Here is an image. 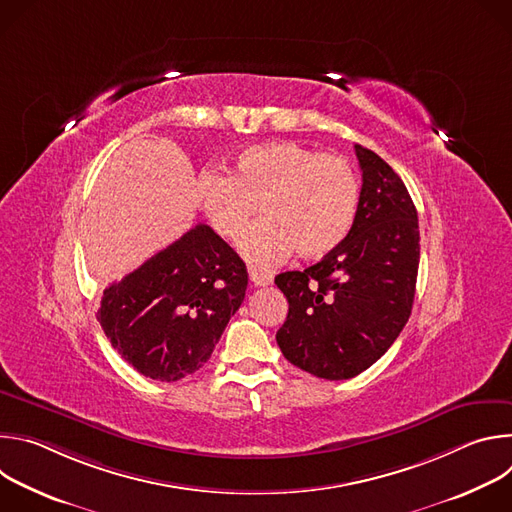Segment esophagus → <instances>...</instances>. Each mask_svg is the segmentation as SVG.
I'll list each match as a JSON object with an SVG mask.
<instances>
[{"label":"esophagus","instance_id":"esophagus-1","mask_svg":"<svg viewBox=\"0 0 512 512\" xmlns=\"http://www.w3.org/2000/svg\"><path fill=\"white\" fill-rule=\"evenodd\" d=\"M249 279H251V283L257 285V287H265V285H269V283L273 281L271 273L259 271V269H251V271H249Z\"/></svg>","mask_w":512,"mask_h":512}]
</instances>
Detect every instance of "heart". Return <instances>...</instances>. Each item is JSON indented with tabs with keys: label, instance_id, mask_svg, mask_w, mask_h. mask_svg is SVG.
Instances as JSON below:
<instances>
[{
	"label": "heart",
	"instance_id": "b5f03b06",
	"mask_svg": "<svg viewBox=\"0 0 512 512\" xmlns=\"http://www.w3.org/2000/svg\"><path fill=\"white\" fill-rule=\"evenodd\" d=\"M196 200L212 229L233 241L259 203L264 221L239 239L255 269H271L298 251L302 259L332 253L348 237L360 200L352 164L296 141H267L243 150L229 174L206 170Z\"/></svg>",
	"mask_w": 512,
	"mask_h": 512
}]
</instances>
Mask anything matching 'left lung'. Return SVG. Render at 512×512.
<instances>
[{"label": "left lung", "mask_w": 512, "mask_h": 512, "mask_svg": "<svg viewBox=\"0 0 512 512\" xmlns=\"http://www.w3.org/2000/svg\"><path fill=\"white\" fill-rule=\"evenodd\" d=\"M362 188L348 237L320 263L275 277L289 312L275 338L298 369L328 381L375 364L411 316L419 267L415 204L395 170L354 145Z\"/></svg>", "instance_id": "8db88e82"}]
</instances>
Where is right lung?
Returning a JSON list of instances; mask_svg holds the SVG:
<instances>
[{"mask_svg":"<svg viewBox=\"0 0 512 512\" xmlns=\"http://www.w3.org/2000/svg\"><path fill=\"white\" fill-rule=\"evenodd\" d=\"M247 283L243 259L208 225H196L105 287L97 318L139 375L174 383L204 367Z\"/></svg>","mask_w":512,"mask_h":512,"instance_id":"1","label":"right lung"}]
</instances>
